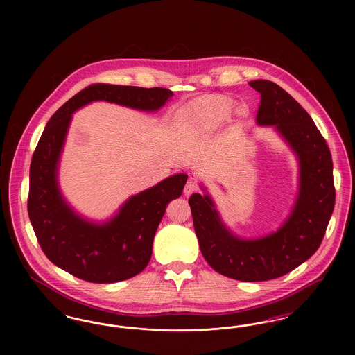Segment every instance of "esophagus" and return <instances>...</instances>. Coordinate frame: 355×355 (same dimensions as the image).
Returning <instances> with one entry per match:
<instances>
[{"mask_svg":"<svg viewBox=\"0 0 355 355\" xmlns=\"http://www.w3.org/2000/svg\"><path fill=\"white\" fill-rule=\"evenodd\" d=\"M197 190H198L197 181H196L194 178H189L187 182H186L185 189H184L185 196H189V194H191V193H194V191H197Z\"/></svg>","mask_w":355,"mask_h":355,"instance_id":"esophagus-1","label":"esophagus"}]
</instances>
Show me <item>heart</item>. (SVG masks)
<instances>
[{"label":"heart","mask_w":355,"mask_h":355,"mask_svg":"<svg viewBox=\"0 0 355 355\" xmlns=\"http://www.w3.org/2000/svg\"><path fill=\"white\" fill-rule=\"evenodd\" d=\"M233 109L234 101L226 96H205L186 106L181 122L189 129L207 132L222 125L232 116Z\"/></svg>","instance_id":"heart-1"}]
</instances>
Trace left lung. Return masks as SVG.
Instances as JSON below:
<instances>
[{
    "instance_id": "1",
    "label": "left lung",
    "mask_w": 355,
    "mask_h": 355,
    "mask_svg": "<svg viewBox=\"0 0 355 355\" xmlns=\"http://www.w3.org/2000/svg\"><path fill=\"white\" fill-rule=\"evenodd\" d=\"M249 84L261 94L257 123L275 125L300 158L301 186L294 210L277 233L243 241L225 229L207 196L196 193L189 205L206 262L225 277L261 282L294 270L318 250L334 210L336 187L331 153L309 113L271 81Z\"/></svg>"
}]
</instances>
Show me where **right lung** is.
I'll return each instance as SVG.
<instances>
[{
  "label": "right lung",
  "mask_w": 355,
  "mask_h": 355,
  "mask_svg": "<svg viewBox=\"0 0 355 355\" xmlns=\"http://www.w3.org/2000/svg\"><path fill=\"white\" fill-rule=\"evenodd\" d=\"M173 96L165 87L92 84L65 102L49 119L31 162L28 213L42 252L55 266L93 284H113L144 270L153 239L170 201L182 194L186 174H175L125 203L117 217L97 226L77 217L55 181L57 162L71 113L97 100L157 110Z\"/></svg>",
  "instance_id": "right-lung-1"
}]
</instances>
